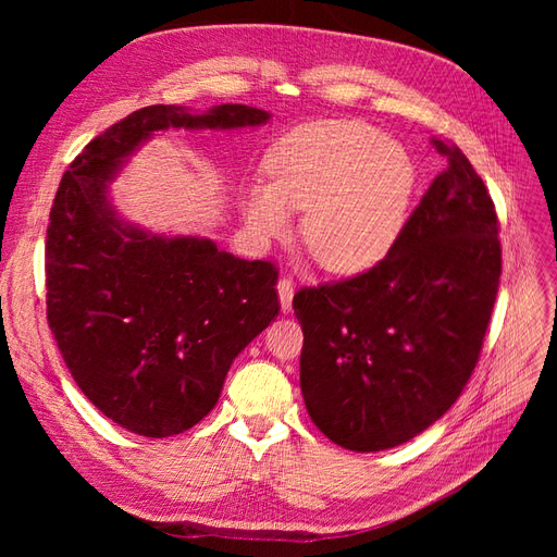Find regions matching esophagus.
Instances as JSON below:
<instances>
[{
  "label": "esophagus",
  "instance_id": "obj_1",
  "mask_svg": "<svg viewBox=\"0 0 557 557\" xmlns=\"http://www.w3.org/2000/svg\"><path fill=\"white\" fill-rule=\"evenodd\" d=\"M276 290H278V299H281V309H283V313H290L293 311V281L290 278H281L278 281V285H276Z\"/></svg>",
  "mask_w": 557,
  "mask_h": 557
}]
</instances>
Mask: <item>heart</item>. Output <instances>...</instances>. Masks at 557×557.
Instances as JSON below:
<instances>
[{
  "mask_svg": "<svg viewBox=\"0 0 557 557\" xmlns=\"http://www.w3.org/2000/svg\"><path fill=\"white\" fill-rule=\"evenodd\" d=\"M267 185H248L242 209L262 239L290 232L305 211L301 237L332 272L379 262L404 225L416 166L399 141L358 121H320L293 129L267 153Z\"/></svg>",
  "mask_w": 557,
  "mask_h": 557,
  "instance_id": "b5f03b06",
  "label": "heart"
}]
</instances>
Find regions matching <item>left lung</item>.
Returning a JSON list of instances; mask_svg holds the SVG:
<instances>
[{
    "label": "left lung",
    "instance_id": "8db88e82",
    "mask_svg": "<svg viewBox=\"0 0 557 557\" xmlns=\"http://www.w3.org/2000/svg\"><path fill=\"white\" fill-rule=\"evenodd\" d=\"M387 256L346 281L301 288L299 385L315 428L348 450L413 440L460 397L479 362L502 274L499 221L455 144Z\"/></svg>",
    "mask_w": 557,
    "mask_h": 557
}]
</instances>
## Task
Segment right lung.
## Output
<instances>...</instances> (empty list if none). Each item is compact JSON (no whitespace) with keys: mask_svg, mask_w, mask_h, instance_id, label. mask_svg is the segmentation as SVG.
I'll return each instance as SVG.
<instances>
[{"mask_svg":"<svg viewBox=\"0 0 557 557\" xmlns=\"http://www.w3.org/2000/svg\"><path fill=\"white\" fill-rule=\"evenodd\" d=\"M267 111L156 104L95 137L64 172L46 234V313L76 385L141 436L197 425L234 358L278 315V272L205 237H162L117 218L107 183L160 129H242Z\"/></svg>","mask_w":557,"mask_h":557,"instance_id":"1","label":"right lung"}]
</instances>
